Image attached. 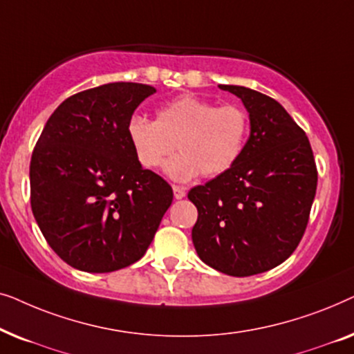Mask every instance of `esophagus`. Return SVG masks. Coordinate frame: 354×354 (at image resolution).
<instances>
[{
	"instance_id": "34e87169",
	"label": "esophagus",
	"mask_w": 354,
	"mask_h": 354,
	"mask_svg": "<svg viewBox=\"0 0 354 354\" xmlns=\"http://www.w3.org/2000/svg\"><path fill=\"white\" fill-rule=\"evenodd\" d=\"M172 190H174V198H176V200H182V198L185 196V188H183V187L174 185Z\"/></svg>"
}]
</instances>
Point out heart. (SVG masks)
Masks as SVG:
<instances>
[{"label":"heart","instance_id":"obj_1","mask_svg":"<svg viewBox=\"0 0 354 354\" xmlns=\"http://www.w3.org/2000/svg\"><path fill=\"white\" fill-rule=\"evenodd\" d=\"M250 133V119L236 104L217 106L195 95H182L156 111V119L133 115L127 137L140 166L156 169L177 148L164 171L177 182L201 174L219 177L235 166Z\"/></svg>","mask_w":354,"mask_h":354}]
</instances>
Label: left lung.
Listing matches in <instances>:
<instances>
[{"label": "left lung", "instance_id": "1", "mask_svg": "<svg viewBox=\"0 0 354 354\" xmlns=\"http://www.w3.org/2000/svg\"><path fill=\"white\" fill-rule=\"evenodd\" d=\"M219 88L243 101L251 132L234 167L188 192L198 209L192 240L203 263L248 277L297 250L316 196L317 169L306 133L282 104L246 86Z\"/></svg>", "mask_w": 354, "mask_h": 354}]
</instances>
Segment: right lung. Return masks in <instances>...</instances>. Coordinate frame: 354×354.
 <instances>
[{
	"instance_id": "right-lung-1",
	"label": "right lung",
	"mask_w": 354,
	"mask_h": 354,
	"mask_svg": "<svg viewBox=\"0 0 354 354\" xmlns=\"http://www.w3.org/2000/svg\"><path fill=\"white\" fill-rule=\"evenodd\" d=\"M156 90L114 82L75 93L50 115L30 161V205L53 251L85 272H113L147 253L172 187L137 161L127 137Z\"/></svg>"
}]
</instances>
